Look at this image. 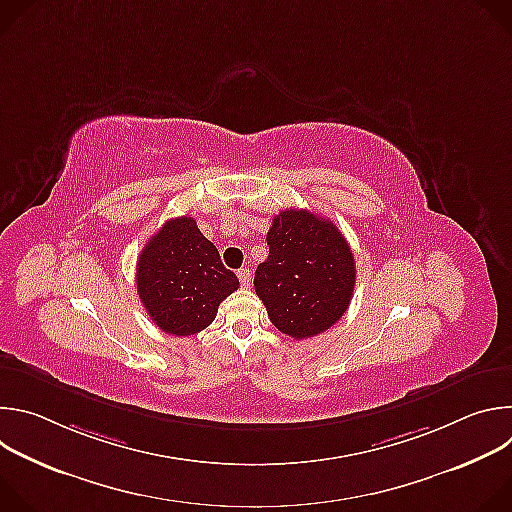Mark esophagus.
I'll list each match as a JSON object with an SVG mask.
<instances>
[{
    "instance_id": "1",
    "label": "esophagus",
    "mask_w": 512,
    "mask_h": 512,
    "mask_svg": "<svg viewBox=\"0 0 512 512\" xmlns=\"http://www.w3.org/2000/svg\"><path fill=\"white\" fill-rule=\"evenodd\" d=\"M237 277H239V281H241L243 287H249V285H251V271H249L247 267L239 269V271H237Z\"/></svg>"
}]
</instances>
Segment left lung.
I'll list each match as a JSON object with an SVG mask.
<instances>
[{
    "label": "left lung",
    "mask_w": 512,
    "mask_h": 512,
    "mask_svg": "<svg viewBox=\"0 0 512 512\" xmlns=\"http://www.w3.org/2000/svg\"><path fill=\"white\" fill-rule=\"evenodd\" d=\"M267 245L255 291L271 324L296 340L334 326L356 281L354 255L338 227L306 208H285L273 218Z\"/></svg>",
    "instance_id": "1"
}]
</instances>
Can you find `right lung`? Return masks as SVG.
<instances>
[{"instance_id": "add662e5", "label": "right lung", "mask_w": 512, "mask_h": 512, "mask_svg": "<svg viewBox=\"0 0 512 512\" xmlns=\"http://www.w3.org/2000/svg\"><path fill=\"white\" fill-rule=\"evenodd\" d=\"M137 294L152 322L172 336L204 330L239 287L192 216H178L148 241L137 261Z\"/></svg>"}]
</instances>
